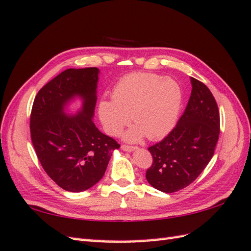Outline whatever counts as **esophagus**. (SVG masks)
<instances>
[{
    "mask_svg": "<svg viewBox=\"0 0 251 251\" xmlns=\"http://www.w3.org/2000/svg\"><path fill=\"white\" fill-rule=\"evenodd\" d=\"M121 149L123 151H127V152H131V151H135L136 150V147H132V146H127V145H122Z\"/></svg>",
    "mask_w": 251,
    "mask_h": 251,
    "instance_id": "34e87169",
    "label": "esophagus"
}]
</instances>
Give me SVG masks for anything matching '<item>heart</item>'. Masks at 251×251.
<instances>
[{"label": "heart", "instance_id": "1", "mask_svg": "<svg viewBox=\"0 0 251 251\" xmlns=\"http://www.w3.org/2000/svg\"><path fill=\"white\" fill-rule=\"evenodd\" d=\"M113 99L99 102V117L109 135H119L131 119L134 127L124 135L128 141H138L147 135L158 140L169 134L178 121L182 105V88L172 77L154 73L136 72L116 83Z\"/></svg>", "mask_w": 251, "mask_h": 251}]
</instances>
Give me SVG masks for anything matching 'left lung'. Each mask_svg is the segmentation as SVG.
Masks as SVG:
<instances>
[{
    "mask_svg": "<svg viewBox=\"0 0 251 251\" xmlns=\"http://www.w3.org/2000/svg\"><path fill=\"white\" fill-rule=\"evenodd\" d=\"M192 92L184 113L164 139L149 148L153 164L146 178L153 188L174 193L199 177L214 156L220 134L216 100L204 83L191 77Z\"/></svg>",
    "mask_w": 251,
    "mask_h": 251,
    "instance_id": "left-lung-1",
    "label": "left lung"
}]
</instances>
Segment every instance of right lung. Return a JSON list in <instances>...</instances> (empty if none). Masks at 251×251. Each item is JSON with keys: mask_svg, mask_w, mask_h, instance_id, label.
<instances>
[{"mask_svg": "<svg viewBox=\"0 0 251 251\" xmlns=\"http://www.w3.org/2000/svg\"><path fill=\"white\" fill-rule=\"evenodd\" d=\"M99 69H68L42 87L30 117L31 140L42 167L69 192H83L103 177L112 153L120 148L95 126ZM76 97L82 108L74 116L64 109Z\"/></svg>", "mask_w": 251, "mask_h": 251, "instance_id": "obj_1", "label": "right lung"}]
</instances>
